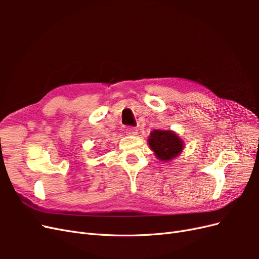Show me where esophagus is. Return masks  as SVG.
<instances>
[{"label":"esophagus","mask_w":259,"mask_h":259,"mask_svg":"<svg viewBox=\"0 0 259 259\" xmlns=\"http://www.w3.org/2000/svg\"><path fill=\"white\" fill-rule=\"evenodd\" d=\"M125 132H126L127 135H136L137 134V128L133 127V126H127L125 128Z\"/></svg>","instance_id":"1"}]
</instances>
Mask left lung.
<instances>
[{"label":"left lung","instance_id":"1","mask_svg":"<svg viewBox=\"0 0 259 259\" xmlns=\"http://www.w3.org/2000/svg\"><path fill=\"white\" fill-rule=\"evenodd\" d=\"M149 146L161 161L174 159L183 151L184 144L175 133L170 131L155 130L148 139Z\"/></svg>","mask_w":259,"mask_h":259}]
</instances>
